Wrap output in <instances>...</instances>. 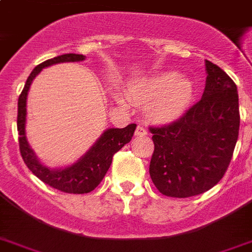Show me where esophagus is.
<instances>
[{
  "instance_id": "obj_1",
  "label": "esophagus",
  "mask_w": 252,
  "mask_h": 252,
  "mask_svg": "<svg viewBox=\"0 0 252 252\" xmlns=\"http://www.w3.org/2000/svg\"><path fill=\"white\" fill-rule=\"evenodd\" d=\"M134 134H136L137 137H142V136H145V134H148V130H146L145 126H140V124H138L137 128H136V132H134Z\"/></svg>"
}]
</instances>
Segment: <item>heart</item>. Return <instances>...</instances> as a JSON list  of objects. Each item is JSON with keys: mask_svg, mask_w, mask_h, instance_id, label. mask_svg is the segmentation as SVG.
Here are the masks:
<instances>
[{"mask_svg": "<svg viewBox=\"0 0 252 252\" xmlns=\"http://www.w3.org/2000/svg\"><path fill=\"white\" fill-rule=\"evenodd\" d=\"M140 100H150L148 112L158 122H170L179 118L193 98V85L176 73H163L149 78L134 89Z\"/></svg>", "mask_w": 252, "mask_h": 252, "instance_id": "b5f03b06", "label": "heart"}]
</instances>
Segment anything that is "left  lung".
<instances>
[{
	"label": "left lung",
	"mask_w": 252,
	"mask_h": 252,
	"mask_svg": "<svg viewBox=\"0 0 252 252\" xmlns=\"http://www.w3.org/2000/svg\"><path fill=\"white\" fill-rule=\"evenodd\" d=\"M203 96L179 119L149 126L154 152L149 172L168 197H191L215 187L230 165L239 133L237 85L222 69L205 61Z\"/></svg>",
	"instance_id": "left-lung-1"
}]
</instances>
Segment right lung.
<instances>
[{"instance_id": "right-lung-1", "label": "right lung", "mask_w": 252, "mask_h": 252, "mask_svg": "<svg viewBox=\"0 0 252 252\" xmlns=\"http://www.w3.org/2000/svg\"><path fill=\"white\" fill-rule=\"evenodd\" d=\"M82 60H85L84 55L66 53V55L53 57V59H49V60L39 64L29 76L25 87L19 95V99H18L17 126L18 133H19L18 141H19L21 156L26 166L41 182H44L45 184H48L55 189L66 192V193H89L98 187V184L102 182L112 163L114 154L132 140V136L136 129V124H129L126 128L107 129L84 157L70 167L63 168V170H51L37 161L35 154L27 144L25 132L26 100H27V94H29L31 82L45 66L57 64V63H65V61Z\"/></svg>"}]
</instances>
